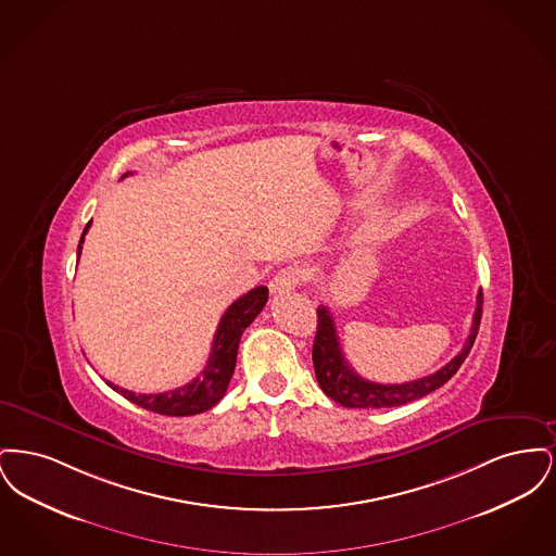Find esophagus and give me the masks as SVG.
Masks as SVG:
<instances>
[{
  "mask_svg": "<svg viewBox=\"0 0 556 556\" xmlns=\"http://www.w3.org/2000/svg\"><path fill=\"white\" fill-rule=\"evenodd\" d=\"M304 279V273L295 266H288V268H281L273 279H270V293L273 295H281V293H288V291L295 290Z\"/></svg>",
  "mask_w": 556,
  "mask_h": 556,
  "instance_id": "obj_1",
  "label": "esophagus"
}]
</instances>
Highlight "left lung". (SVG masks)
Wrapping results in <instances>:
<instances>
[{
  "mask_svg": "<svg viewBox=\"0 0 556 556\" xmlns=\"http://www.w3.org/2000/svg\"><path fill=\"white\" fill-rule=\"evenodd\" d=\"M481 306H483V293L479 290L471 333L463 345V350L450 361L448 365L435 370L433 375H427V377L415 379V381H406V383H394V386L363 379L345 363L333 317L327 306H318L313 365H315L320 390L345 408H392V406H402L406 402H413V400H419V397L435 392L438 388H442L448 381L456 370L460 369V365L469 356L473 342H476L477 331H479Z\"/></svg>",
  "mask_w": 556,
  "mask_h": 556,
  "instance_id": "left-lung-1",
  "label": "left lung"
}]
</instances>
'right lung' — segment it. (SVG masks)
<instances>
[{
    "label": "right lung",
    "instance_id": "right-lung-1",
    "mask_svg": "<svg viewBox=\"0 0 556 556\" xmlns=\"http://www.w3.org/2000/svg\"><path fill=\"white\" fill-rule=\"evenodd\" d=\"M89 227H91V220L87 223V227L80 236L79 250H77L79 256L80 243H83V238ZM266 300H268V290L265 286H258V288L248 291L245 295H241L225 311V315L218 323L214 342H212L208 365L191 383H186L170 392H162V394H135L125 388L112 386L110 381H108V386L114 392H118L121 396L131 400L132 404L141 406L146 410L159 413V415H166V417H189V415H200L204 410H211L212 406L225 396L229 381L233 377L241 333L254 318L261 315Z\"/></svg>",
    "mask_w": 556,
    "mask_h": 556
}]
</instances>
